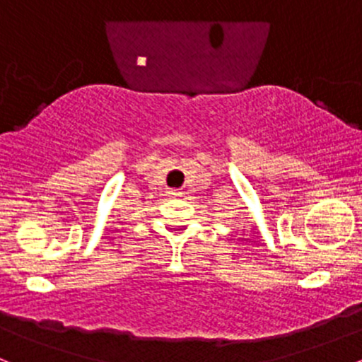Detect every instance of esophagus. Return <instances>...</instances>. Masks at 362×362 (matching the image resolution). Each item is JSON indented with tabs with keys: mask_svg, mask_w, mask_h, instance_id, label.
Returning a JSON list of instances; mask_svg holds the SVG:
<instances>
[{
	"mask_svg": "<svg viewBox=\"0 0 362 362\" xmlns=\"http://www.w3.org/2000/svg\"><path fill=\"white\" fill-rule=\"evenodd\" d=\"M167 193H169L170 197H180L181 195L180 189H169V192H167Z\"/></svg>",
	"mask_w": 362,
	"mask_h": 362,
	"instance_id": "34e87169",
	"label": "esophagus"
}]
</instances>
